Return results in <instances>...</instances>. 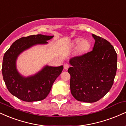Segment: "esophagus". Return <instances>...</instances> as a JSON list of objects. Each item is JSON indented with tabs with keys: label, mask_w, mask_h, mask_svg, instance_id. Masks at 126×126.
Returning <instances> with one entry per match:
<instances>
[{
	"label": "esophagus",
	"mask_w": 126,
	"mask_h": 126,
	"mask_svg": "<svg viewBox=\"0 0 126 126\" xmlns=\"http://www.w3.org/2000/svg\"><path fill=\"white\" fill-rule=\"evenodd\" d=\"M69 67H70V65L67 64V63H66V64H64V69H65V70H67Z\"/></svg>",
	"instance_id": "esophagus-1"
}]
</instances>
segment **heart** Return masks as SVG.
I'll list each match as a JSON object with an SVG mask.
<instances>
[{"label": "heart", "mask_w": 126, "mask_h": 126, "mask_svg": "<svg viewBox=\"0 0 126 126\" xmlns=\"http://www.w3.org/2000/svg\"><path fill=\"white\" fill-rule=\"evenodd\" d=\"M73 45L76 47L78 46V51L80 53H85L89 50L91 43L87 40H83L82 38H76L73 41Z\"/></svg>", "instance_id": "b5f03b06"}]
</instances>
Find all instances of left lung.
I'll return each mask as SVG.
<instances>
[{"label": "left lung", "instance_id": "left-lung-1", "mask_svg": "<svg viewBox=\"0 0 126 126\" xmlns=\"http://www.w3.org/2000/svg\"><path fill=\"white\" fill-rule=\"evenodd\" d=\"M95 40L92 51L73 57L70 91L76 100L85 102L99 101L109 92L116 75L117 55L107 40L94 34Z\"/></svg>", "mask_w": 126, "mask_h": 126}]
</instances>
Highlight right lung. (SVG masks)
Here are the masks:
<instances>
[{
	"instance_id": "add662e5",
	"label": "right lung",
	"mask_w": 126,
	"mask_h": 126,
	"mask_svg": "<svg viewBox=\"0 0 126 126\" xmlns=\"http://www.w3.org/2000/svg\"><path fill=\"white\" fill-rule=\"evenodd\" d=\"M53 37L41 34L22 37L14 42L4 54L2 68L3 80L8 91L19 99L32 102L45 99L62 73L63 66H46L34 76L24 78L16 68V60L20 53L34 45L47 44V40Z\"/></svg>"
}]
</instances>
